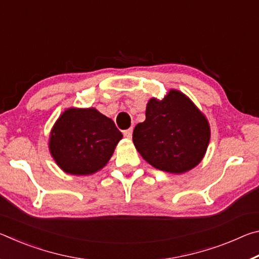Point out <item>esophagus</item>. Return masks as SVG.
I'll list each match as a JSON object with an SVG mask.
<instances>
[{"instance_id":"esophagus-1","label":"esophagus","mask_w":259,"mask_h":259,"mask_svg":"<svg viewBox=\"0 0 259 259\" xmlns=\"http://www.w3.org/2000/svg\"><path fill=\"white\" fill-rule=\"evenodd\" d=\"M133 131H134L133 128H129L128 130H124V133H123L124 137H126V138H131V137H133Z\"/></svg>"}]
</instances>
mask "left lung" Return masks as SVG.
I'll return each mask as SVG.
<instances>
[{
    "label": "left lung",
    "mask_w": 259,
    "mask_h": 259,
    "mask_svg": "<svg viewBox=\"0 0 259 259\" xmlns=\"http://www.w3.org/2000/svg\"><path fill=\"white\" fill-rule=\"evenodd\" d=\"M146 120L135 126L133 140L139 154L154 168L183 174L203 159L210 140L209 122L192 100L170 90L150 99Z\"/></svg>",
    "instance_id": "obj_1"
}]
</instances>
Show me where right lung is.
Returning a JSON list of instances; mask_svg holds the SVG:
<instances>
[{"label": "right lung", "mask_w": 259, "mask_h": 259, "mask_svg": "<svg viewBox=\"0 0 259 259\" xmlns=\"http://www.w3.org/2000/svg\"><path fill=\"white\" fill-rule=\"evenodd\" d=\"M121 131L96 108H68L51 130L49 150L60 169L71 175H91L113 155Z\"/></svg>", "instance_id": "obj_1"}]
</instances>
